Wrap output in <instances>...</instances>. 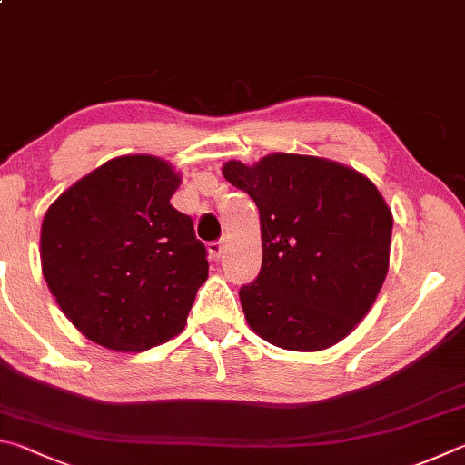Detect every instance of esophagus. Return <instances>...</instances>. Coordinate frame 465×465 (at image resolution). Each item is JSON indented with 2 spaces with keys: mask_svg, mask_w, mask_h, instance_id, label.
Listing matches in <instances>:
<instances>
[{
  "mask_svg": "<svg viewBox=\"0 0 465 465\" xmlns=\"http://www.w3.org/2000/svg\"><path fill=\"white\" fill-rule=\"evenodd\" d=\"M224 249H226V242H224V241H216V242H210V245H208L210 255L214 257L216 262H220V259H223Z\"/></svg>",
  "mask_w": 465,
  "mask_h": 465,
  "instance_id": "obj_1",
  "label": "esophagus"
}]
</instances>
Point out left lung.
I'll use <instances>...</instances> for the list:
<instances>
[{
	"label": "left lung",
	"mask_w": 465,
	"mask_h": 465,
	"mask_svg": "<svg viewBox=\"0 0 465 465\" xmlns=\"http://www.w3.org/2000/svg\"><path fill=\"white\" fill-rule=\"evenodd\" d=\"M223 175L262 220V272L239 292L251 331L290 351L337 345L386 280L394 218L384 195L353 167L312 154L228 161Z\"/></svg>",
	"instance_id": "8db88e82"
}]
</instances>
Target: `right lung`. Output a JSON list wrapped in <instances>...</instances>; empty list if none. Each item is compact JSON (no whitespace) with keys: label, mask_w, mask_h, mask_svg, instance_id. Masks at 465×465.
Segmentation results:
<instances>
[{"label":"right lung","mask_w":465,"mask_h":465,"mask_svg":"<svg viewBox=\"0 0 465 465\" xmlns=\"http://www.w3.org/2000/svg\"><path fill=\"white\" fill-rule=\"evenodd\" d=\"M179 183L165 159L124 154L48 206L40 228L45 282L94 343L141 353L183 331L208 259L192 218L169 202Z\"/></svg>","instance_id":"obj_1"}]
</instances>
